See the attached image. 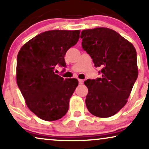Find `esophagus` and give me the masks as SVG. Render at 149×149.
I'll return each instance as SVG.
<instances>
[{
	"instance_id": "esophagus-1",
	"label": "esophagus",
	"mask_w": 149,
	"mask_h": 149,
	"mask_svg": "<svg viewBox=\"0 0 149 149\" xmlns=\"http://www.w3.org/2000/svg\"><path fill=\"white\" fill-rule=\"evenodd\" d=\"M78 81H79V83L80 85H82L83 84V80H82V79H78Z\"/></svg>"
}]
</instances>
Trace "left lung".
<instances>
[{
  "mask_svg": "<svg viewBox=\"0 0 149 149\" xmlns=\"http://www.w3.org/2000/svg\"><path fill=\"white\" fill-rule=\"evenodd\" d=\"M82 47L102 68L101 78L87 79L85 104L89 113L106 118L118 113L127 102L137 79L136 51L133 45L115 30L95 28L81 32Z\"/></svg>",
  "mask_w": 149,
  "mask_h": 149,
  "instance_id": "1",
  "label": "left lung"
}]
</instances>
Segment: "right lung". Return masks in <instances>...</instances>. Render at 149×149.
<instances>
[{
  "mask_svg": "<svg viewBox=\"0 0 149 149\" xmlns=\"http://www.w3.org/2000/svg\"><path fill=\"white\" fill-rule=\"evenodd\" d=\"M80 30H49L32 38L20 49L16 79L26 105L45 121L66 115L69 101L78 86L77 79L54 72L57 65L66 66L64 56L79 39Z\"/></svg>",
  "mask_w": 149,
  "mask_h": 149,
  "instance_id": "right-lung-1",
  "label": "right lung"
}]
</instances>
